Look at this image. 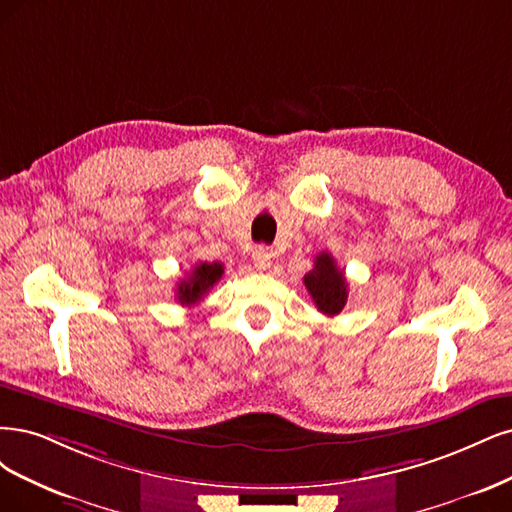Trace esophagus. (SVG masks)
I'll list each match as a JSON object with an SVG mask.
<instances>
[{"label":"esophagus","instance_id":"obj_1","mask_svg":"<svg viewBox=\"0 0 512 512\" xmlns=\"http://www.w3.org/2000/svg\"><path fill=\"white\" fill-rule=\"evenodd\" d=\"M272 263V251L268 249V246H257V249L253 251V266L257 270H268Z\"/></svg>","mask_w":512,"mask_h":512}]
</instances>
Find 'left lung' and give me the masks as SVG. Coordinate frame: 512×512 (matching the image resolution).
Returning a JSON list of instances; mask_svg holds the SVG:
<instances>
[{
  "label": "left lung",
  "instance_id": "1",
  "mask_svg": "<svg viewBox=\"0 0 512 512\" xmlns=\"http://www.w3.org/2000/svg\"><path fill=\"white\" fill-rule=\"evenodd\" d=\"M304 285L312 302L327 317L338 315L346 304V298H349L344 272L336 266L334 257L329 253H319L315 257V266L304 276Z\"/></svg>",
  "mask_w": 512,
  "mask_h": 512
}]
</instances>
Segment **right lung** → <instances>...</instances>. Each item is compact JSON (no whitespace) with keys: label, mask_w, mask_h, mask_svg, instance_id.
Masks as SVG:
<instances>
[{"label":"right lung","mask_w":512,"mask_h":512,"mask_svg":"<svg viewBox=\"0 0 512 512\" xmlns=\"http://www.w3.org/2000/svg\"><path fill=\"white\" fill-rule=\"evenodd\" d=\"M223 272H225V268H223V263H219V261L195 263V268L189 272V276L178 283L176 300L183 306L197 304L210 291V287L214 283H219Z\"/></svg>","instance_id":"add662e5"}]
</instances>
